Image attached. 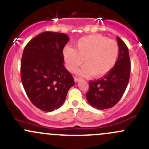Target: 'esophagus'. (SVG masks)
Masks as SVG:
<instances>
[{
	"label": "esophagus",
	"mask_w": 149,
	"mask_h": 149,
	"mask_svg": "<svg viewBox=\"0 0 149 149\" xmlns=\"http://www.w3.org/2000/svg\"><path fill=\"white\" fill-rule=\"evenodd\" d=\"M79 80H80V79H79V78H78V77H74V81H75V82H78Z\"/></svg>",
	"instance_id": "esophagus-1"
}]
</instances>
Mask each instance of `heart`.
<instances>
[{"label": "heart", "instance_id": "b5f03b06", "mask_svg": "<svg viewBox=\"0 0 149 149\" xmlns=\"http://www.w3.org/2000/svg\"><path fill=\"white\" fill-rule=\"evenodd\" d=\"M119 52V45L115 40H109L101 34H91L79 39L75 49L65 46L63 55L69 71L76 70L84 62L86 66L78 70V74L101 78L115 67Z\"/></svg>", "mask_w": 149, "mask_h": 149}]
</instances>
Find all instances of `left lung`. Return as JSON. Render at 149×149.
Wrapping results in <instances>:
<instances>
[{"label":"left lung","mask_w":149,"mask_h":149,"mask_svg":"<svg viewBox=\"0 0 149 149\" xmlns=\"http://www.w3.org/2000/svg\"><path fill=\"white\" fill-rule=\"evenodd\" d=\"M119 55L115 67L109 73L97 81L88 82L86 97L88 102L97 109H109L115 106L123 97L128 84L130 61L128 48L117 37Z\"/></svg>","instance_id":"left-lung-1"}]
</instances>
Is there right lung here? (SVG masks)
Instances as JSON below:
<instances>
[{
	"instance_id": "obj_1",
	"label": "right lung",
	"mask_w": 149,
	"mask_h": 149,
	"mask_svg": "<svg viewBox=\"0 0 149 149\" xmlns=\"http://www.w3.org/2000/svg\"><path fill=\"white\" fill-rule=\"evenodd\" d=\"M63 33L45 31L25 46L21 61V79L34 106L52 112L62 106L74 85L63 65V50L68 40Z\"/></svg>"
}]
</instances>
